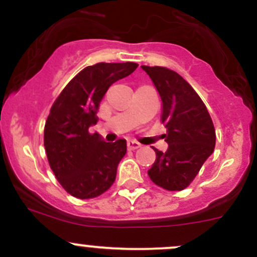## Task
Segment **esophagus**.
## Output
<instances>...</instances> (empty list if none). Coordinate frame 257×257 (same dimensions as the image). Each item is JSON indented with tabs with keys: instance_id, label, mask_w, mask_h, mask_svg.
Masks as SVG:
<instances>
[{
	"instance_id": "34e87169",
	"label": "esophagus",
	"mask_w": 257,
	"mask_h": 257,
	"mask_svg": "<svg viewBox=\"0 0 257 257\" xmlns=\"http://www.w3.org/2000/svg\"><path fill=\"white\" fill-rule=\"evenodd\" d=\"M126 147H128V149L134 150V149H138V148H141V144H139L138 142L128 141V143H126Z\"/></svg>"
}]
</instances>
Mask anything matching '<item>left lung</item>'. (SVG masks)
Masks as SVG:
<instances>
[{"label": "left lung", "instance_id": "obj_1", "mask_svg": "<svg viewBox=\"0 0 257 257\" xmlns=\"http://www.w3.org/2000/svg\"><path fill=\"white\" fill-rule=\"evenodd\" d=\"M162 99V121L167 128V152L157 154L148 175L170 191L190 185L215 148V128L205 104L180 74L165 67L142 66Z\"/></svg>", "mask_w": 257, "mask_h": 257}]
</instances>
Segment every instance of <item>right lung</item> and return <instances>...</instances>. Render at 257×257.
Segmentation results:
<instances>
[{
	"label": "right lung",
	"mask_w": 257,
	"mask_h": 257,
	"mask_svg": "<svg viewBox=\"0 0 257 257\" xmlns=\"http://www.w3.org/2000/svg\"><path fill=\"white\" fill-rule=\"evenodd\" d=\"M138 64L97 63L85 67L54 100L45 125L49 167L64 190L78 199L99 196L113 185L119 162L126 153L125 139L105 143L89 126L108 88L133 73Z\"/></svg>",
	"instance_id": "1"
}]
</instances>
